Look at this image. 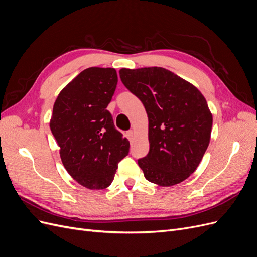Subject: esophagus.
Returning a JSON list of instances; mask_svg holds the SVG:
<instances>
[{
  "label": "esophagus",
  "mask_w": 257,
  "mask_h": 257,
  "mask_svg": "<svg viewBox=\"0 0 257 257\" xmlns=\"http://www.w3.org/2000/svg\"><path fill=\"white\" fill-rule=\"evenodd\" d=\"M133 136H134V132L133 131L130 130V131L126 132V137L128 138V141H132V139H133Z\"/></svg>",
  "instance_id": "esophagus-1"
}]
</instances>
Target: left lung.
<instances>
[{"instance_id":"obj_1","label":"left lung","mask_w":257,"mask_h":257,"mask_svg":"<svg viewBox=\"0 0 257 257\" xmlns=\"http://www.w3.org/2000/svg\"><path fill=\"white\" fill-rule=\"evenodd\" d=\"M125 88L142 100L149 120L150 149L138 160L148 181L161 186L189 178L210 142L212 114L204 95L163 67L120 69Z\"/></svg>"}]
</instances>
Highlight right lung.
I'll use <instances>...</instances> for the list:
<instances>
[{"label": "right lung", "mask_w": 257, "mask_h": 257, "mask_svg": "<svg viewBox=\"0 0 257 257\" xmlns=\"http://www.w3.org/2000/svg\"><path fill=\"white\" fill-rule=\"evenodd\" d=\"M116 83L114 68H87L60 92L53 105L50 130L62 163L73 179L90 190L108 188L130 151V142L107 110Z\"/></svg>", "instance_id": "right-lung-1"}]
</instances>
